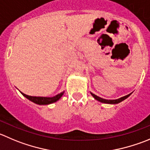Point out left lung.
Returning a JSON list of instances; mask_svg holds the SVG:
<instances>
[{
  "label": "left lung",
  "instance_id": "1",
  "mask_svg": "<svg viewBox=\"0 0 150 150\" xmlns=\"http://www.w3.org/2000/svg\"><path fill=\"white\" fill-rule=\"evenodd\" d=\"M90 93H91V94L92 95V97H94L95 100H97V101L100 102V103H106V104H113V105L118 104V103H121V102H122L123 100H125V99H127V97H128L129 96L132 94V93H130V94H127V95L124 96V97H120V98L117 99V100H105V99L101 98V97L95 95V94H93V93H91V92H90Z\"/></svg>",
  "mask_w": 150,
  "mask_h": 150
}]
</instances>
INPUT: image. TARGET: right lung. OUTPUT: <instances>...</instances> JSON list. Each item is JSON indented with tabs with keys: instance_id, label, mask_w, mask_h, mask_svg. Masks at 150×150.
<instances>
[{
	"instance_id": "obj_1",
	"label": "right lung",
	"mask_w": 150,
	"mask_h": 150,
	"mask_svg": "<svg viewBox=\"0 0 150 150\" xmlns=\"http://www.w3.org/2000/svg\"><path fill=\"white\" fill-rule=\"evenodd\" d=\"M20 93H21V94H23L25 97H26L28 100H29L30 101L33 102V103H36V104H37V105H49V104H51V103H56V101H58V100H59V99L62 97V95L64 94V91H62V92L58 94L57 95L54 96V97H32V96L27 95V94H24V93L21 92V91H20Z\"/></svg>"
}]
</instances>
